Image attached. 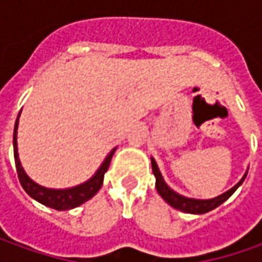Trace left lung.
Returning a JSON list of instances; mask_svg holds the SVG:
<instances>
[{"mask_svg":"<svg viewBox=\"0 0 262 262\" xmlns=\"http://www.w3.org/2000/svg\"><path fill=\"white\" fill-rule=\"evenodd\" d=\"M151 167H153V173L156 176V189L157 192L160 194V196L166 201L169 206H172L176 210H181L184 213H191V214H204L208 213L211 210H214L216 207H219L222 203H225L229 196L232 195L237 188L241 186V184L245 181L247 173L244 175V178L237 182L233 188H230L229 191H226L225 194L216 196V198H210V200H195V198H188V196L181 195L175 192L172 188H169L163 179V176L160 173L157 163L155 162V159H151Z\"/></svg>","mask_w":262,"mask_h":262,"instance_id":"1","label":"left lung"}]
</instances>
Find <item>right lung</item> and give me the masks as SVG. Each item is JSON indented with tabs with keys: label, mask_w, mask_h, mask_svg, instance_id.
Instances as JSON below:
<instances>
[{
	"label": "right lung",
	"mask_w": 262,
	"mask_h": 262,
	"mask_svg": "<svg viewBox=\"0 0 262 262\" xmlns=\"http://www.w3.org/2000/svg\"><path fill=\"white\" fill-rule=\"evenodd\" d=\"M18 116H17V121H15L14 125L13 146H14L15 169H17L18 181H20V184H21V186H23V189H25L26 192L32 196V198H35L36 201H39L40 204H43L46 207H51V208H55V210H59V211H64V210H70V208L81 206L83 203L89 201L92 196H95L96 192L100 189V186L103 184V178H105L106 170L109 167V163L112 160V156H114L116 148H114L106 156L105 162L100 165V167L97 169V172L89 181H86L84 184H80V185L73 186V188H67V189H51V188H45V186L33 182L29 176L26 175L25 169H23L21 163H20L18 151H17V126H18Z\"/></svg>",
	"instance_id": "obj_1"
}]
</instances>
